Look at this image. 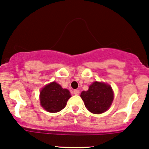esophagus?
Masks as SVG:
<instances>
[{
	"instance_id": "esophagus-1",
	"label": "esophagus",
	"mask_w": 149,
	"mask_h": 149,
	"mask_svg": "<svg viewBox=\"0 0 149 149\" xmlns=\"http://www.w3.org/2000/svg\"><path fill=\"white\" fill-rule=\"evenodd\" d=\"M73 94H74V95H79V89H74V90H73Z\"/></svg>"
}]
</instances>
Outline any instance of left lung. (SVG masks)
<instances>
[{"label": "left lung", "mask_w": 149, "mask_h": 149, "mask_svg": "<svg viewBox=\"0 0 149 149\" xmlns=\"http://www.w3.org/2000/svg\"><path fill=\"white\" fill-rule=\"evenodd\" d=\"M80 96L88 111L92 113L100 114L105 112L111 105L113 92L110 85L103 82L95 81L89 86L87 91H83Z\"/></svg>", "instance_id": "left-lung-1"}]
</instances>
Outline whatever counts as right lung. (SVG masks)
I'll return each instance as SVG.
<instances>
[{
	"label": "right lung",
	"mask_w": 149,
	"mask_h": 149,
	"mask_svg": "<svg viewBox=\"0 0 149 149\" xmlns=\"http://www.w3.org/2000/svg\"><path fill=\"white\" fill-rule=\"evenodd\" d=\"M70 97L69 90L63 89L60 84L53 81L41 90L40 103L48 112L57 113L65 107Z\"/></svg>",
	"instance_id": "right-lung-1"
}]
</instances>
